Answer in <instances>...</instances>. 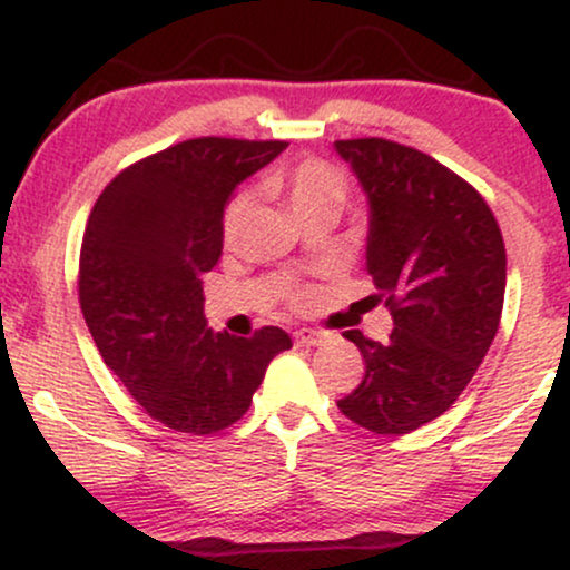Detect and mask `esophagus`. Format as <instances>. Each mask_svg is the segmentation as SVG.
I'll use <instances>...</instances> for the list:
<instances>
[{
	"instance_id": "esophagus-1",
	"label": "esophagus",
	"mask_w": 570,
	"mask_h": 570,
	"mask_svg": "<svg viewBox=\"0 0 570 570\" xmlns=\"http://www.w3.org/2000/svg\"><path fill=\"white\" fill-rule=\"evenodd\" d=\"M294 340H297L299 345L318 347V345H326V342H328V334H326V332H321V328H299V332L294 334Z\"/></svg>"
}]
</instances>
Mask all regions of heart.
<instances>
[{"mask_svg":"<svg viewBox=\"0 0 570 570\" xmlns=\"http://www.w3.org/2000/svg\"><path fill=\"white\" fill-rule=\"evenodd\" d=\"M267 190L284 198L289 204L294 217L311 215L318 209H332L337 212L347 198V180L337 167H332L328 161L307 159L294 164L289 169H278L267 177ZM246 212H249V198L238 196L236 202H230L228 212H225L223 230L225 238H233L242 228Z\"/></svg>","mask_w":570,"mask_h":570,"instance_id":"b5f03b06","label":"heart"}]
</instances>
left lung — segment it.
<instances>
[{
    "instance_id": "8db88e82",
    "label": "left lung",
    "mask_w": 570,
    "mask_h": 570,
    "mask_svg": "<svg viewBox=\"0 0 570 570\" xmlns=\"http://www.w3.org/2000/svg\"><path fill=\"white\" fill-rule=\"evenodd\" d=\"M334 150L366 196V271L395 326L385 345L345 332L366 374L337 406L376 435H406L462 395L497 337L502 233L483 196L422 150L382 137Z\"/></svg>"
}]
</instances>
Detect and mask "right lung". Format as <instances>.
<instances>
[{
    "label": "right lung",
    "mask_w": 570,
    "mask_h": 570,
    "mask_svg": "<svg viewBox=\"0 0 570 570\" xmlns=\"http://www.w3.org/2000/svg\"><path fill=\"white\" fill-rule=\"evenodd\" d=\"M289 142L198 137L132 164L89 212L79 303L106 366L137 403L177 433L230 428L289 351L284 328L255 337L212 332L202 276L223 255L233 190Z\"/></svg>",
    "instance_id": "add662e5"
}]
</instances>
